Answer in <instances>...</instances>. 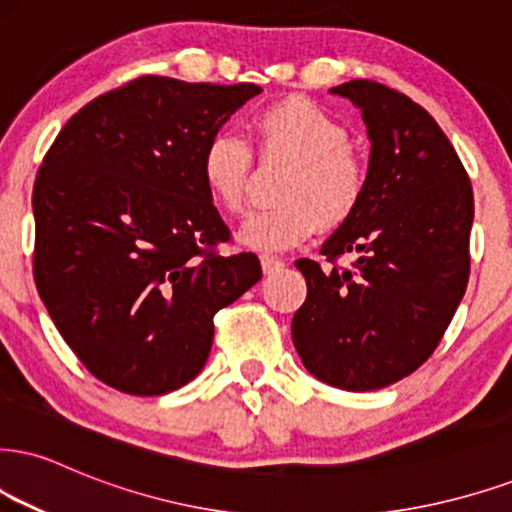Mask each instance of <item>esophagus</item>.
<instances>
[{
  "instance_id": "34e87169",
  "label": "esophagus",
  "mask_w": 512,
  "mask_h": 512,
  "mask_svg": "<svg viewBox=\"0 0 512 512\" xmlns=\"http://www.w3.org/2000/svg\"><path fill=\"white\" fill-rule=\"evenodd\" d=\"M261 266H263V273L273 275V273H280V270L285 268V261H282V258H275V256H261Z\"/></svg>"
}]
</instances>
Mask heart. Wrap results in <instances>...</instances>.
<instances>
[{
  "mask_svg": "<svg viewBox=\"0 0 512 512\" xmlns=\"http://www.w3.org/2000/svg\"><path fill=\"white\" fill-rule=\"evenodd\" d=\"M263 159L292 163L277 189L280 204L254 211L239 237L261 251H287L320 227L337 230L356 216L370 187V168L351 135L330 111L292 97L270 104L254 118ZM254 151L249 142L218 132L201 154V178L220 208L239 213L249 197Z\"/></svg>",
  "mask_w": 512,
  "mask_h": 512,
  "instance_id": "1",
  "label": "heart"
}]
</instances>
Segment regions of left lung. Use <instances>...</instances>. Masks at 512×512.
Wrapping results in <instances>:
<instances>
[{
	"label": "left lung",
	"mask_w": 512,
	"mask_h": 512,
	"mask_svg": "<svg viewBox=\"0 0 512 512\" xmlns=\"http://www.w3.org/2000/svg\"><path fill=\"white\" fill-rule=\"evenodd\" d=\"M361 106L370 187L363 206L320 249L330 268L299 258L308 296L292 339L320 382L382 389L437 349L470 277L472 185L437 121L382 82L332 87ZM356 253L349 269L338 258Z\"/></svg>",
	"instance_id": "1"
}]
</instances>
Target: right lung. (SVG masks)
Segmentation results:
<instances>
[{
  "label": "right lung",
  "mask_w": 512,
  "mask_h": 512,
  "mask_svg": "<svg viewBox=\"0 0 512 512\" xmlns=\"http://www.w3.org/2000/svg\"><path fill=\"white\" fill-rule=\"evenodd\" d=\"M261 92L142 75L63 125L33 187V275L63 342L97 380L159 396L199 375L213 315L261 280L223 254L201 178L206 142Z\"/></svg>",
  "instance_id": "right-lung-1"
}]
</instances>
